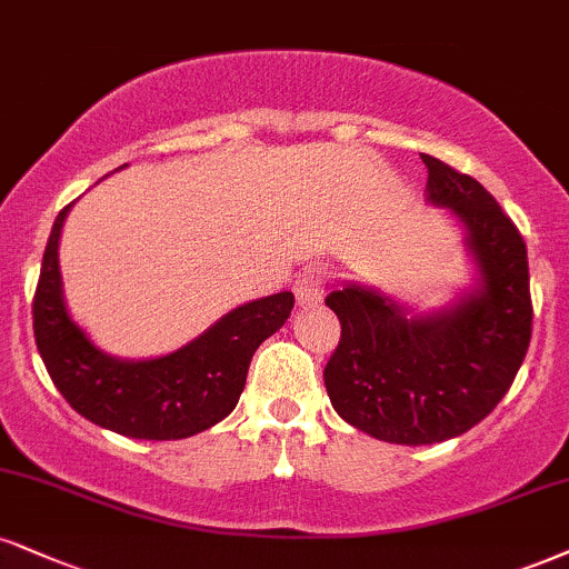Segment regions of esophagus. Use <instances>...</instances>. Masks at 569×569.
<instances>
[{
    "instance_id": "obj_1",
    "label": "esophagus",
    "mask_w": 569,
    "mask_h": 569,
    "mask_svg": "<svg viewBox=\"0 0 569 569\" xmlns=\"http://www.w3.org/2000/svg\"><path fill=\"white\" fill-rule=\"evenodd\" d=\"M325 284H327V271L321 269V266H306L296 279L298 303L300 306L319 303L321 296H325Z\"/></svg>"
}]
</instances>
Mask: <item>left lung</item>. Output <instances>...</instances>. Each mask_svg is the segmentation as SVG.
<instances>
[{"mask_svg": "<svg viewBox=\"0 0 569 569\" xmlns=\"http://www.w3.org/2000/svg\"><path fill=\"white\" fill-rule=\"evenodd\" d=\"M427 192L467 227L480 290L435 317H406L377 290L327 296L340 342L325 367L335 411L371 438L430 446L472 430L499 406L532 335L528 248L478 179L425 156Z\"/></svg>", "mask_w": 569, "mask_h": 569, "instance_id": "8db88e82", "label": "left lung"}]
</instances>
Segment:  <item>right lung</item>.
Segmentation results:
<instances>
[{
    "instance_id": "1",
    "label": "right lung",
    "mask_w": 569,
    "mask_h": 569,
    "mask_svg": "<svg viewBox=\"0 0 569 569\" xmlns=\"http://www.w3.org/2000/svg\"><path fill=\"white\" fill-rule=\"evenodd\" d=\"M68 208L54 219L33 292V338L54 388L83 419L139 440L189 438L229 417L256 348L290 317L292 292L234 308L163 359H110L70 321L62 303L58 240Z\"/></svg>"
}]
</instances>
